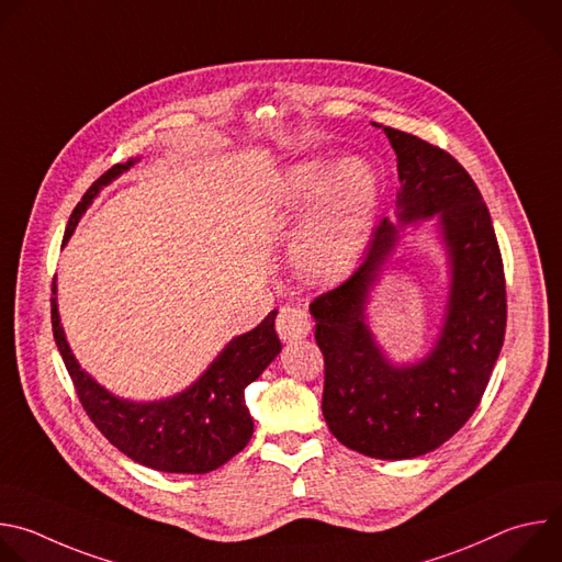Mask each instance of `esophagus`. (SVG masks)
<instances>
[{"label": "esophagus", "mask_w": 562, "mask_h": 562, "mask_svg": "<svg viewBox=\"0 0 562 562\" xmlns=\"http://www.w3.org/2000/svg\"><path fill=\"white\" fill-rule=\"evenodd\" d=\"M278 336L284 342H295L308 336L311 331V317L304 308L300 306H282L278 313V323H276Z\"/></svg>", "instance_id": "1"}]
</instances>
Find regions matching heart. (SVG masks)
I'll use <instances>...</instances> for the list:
<instances>
[{
	"label": "heart",
	"mask_w": 562,
	"mask_h": 562,
	"mask_svg": "<svg viewBox=\"0 0 562 562\" xmlns=\"http://www.w3.org/2000/svg\"><path fill=\"white\" fill-rule=\"evenodd\" d=\"M375 204L378 180L364 159L347 157L331 171L319 159L289 167L280 209L289 217L306 211L293 245L300 271L317 282L347 276L367 245Z\"/></svg>",
	"instance_id": "1"
}]
</instances>
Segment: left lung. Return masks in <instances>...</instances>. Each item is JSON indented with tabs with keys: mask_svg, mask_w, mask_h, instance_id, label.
<instances>
[{
	"mask_svg": "<svg viewBox=\"0 0 562 562\" xmlns=\"http://www.w3.org/2000/svg\"><path fill=\"white\" fill-rule=\"evenodd\" d=\"M382 131L397 157L400 226L436 217L447 249L451 286L440 336L423 360L393 364L369 329V293L397 239L386 217L353 276L308 311L325 356L323 414L331 434L369 458L407 460L447 442L480 405L505 340L507 293L492 215L471 176L447 150Z\"/></svg>",
	"mask_w": 562,
	"mask_h": 562,
	"instance_id": "left-lung-1",
	"label": "left lung"
}]
</instances>
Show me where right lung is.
Wrapping results in <instances>:
<instances>
[{
    "label": "right lung",
    "mask_w": 562,
    "mask_h": 562,
    "mask_svg": "<svg viewBox=\"0 0 562 562\" xmlns=\"http://www.w3.org/2000/svg\"><path fill=\"white\" fill-rule=\"evenodd\" d=\"M135 162L137 159H128L126 165H115L93 182L70 213L64 245L93 198ZM276 315L278 311H271L256 329L233 338L189 389L153 403H133L106 391L79 367L59 323L57 300L50 297L55 345L85 412L124 456L167 473H209L247 447L254 436V418L245 403V389L282 351Z\"/></svg>",
    "instance_id": "obj_1"
}]
</instances>
